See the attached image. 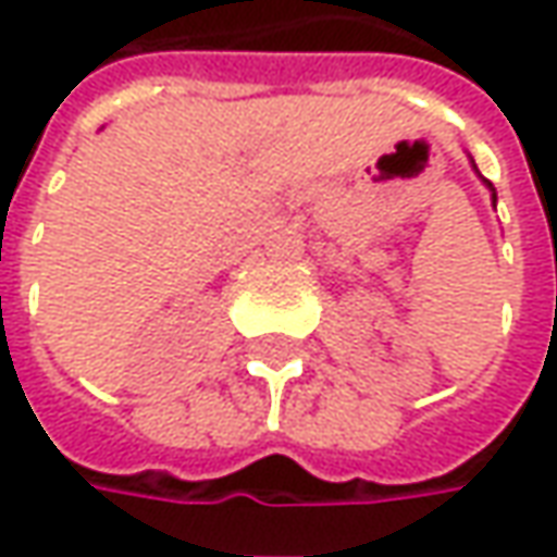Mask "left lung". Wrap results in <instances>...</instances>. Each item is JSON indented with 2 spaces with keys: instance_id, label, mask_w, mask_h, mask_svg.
I'll return each mask as SVG.
<instances>
[{
  "instance_id": "left-lung-1",
  "label": "left lung",
  "mask_w": 557,
  "mask_h": 557,
  "mask_svg": "<svg viewBox=\"0 0 557 557\" xmlns=\"http://www.w3.org/2000/svg\"><path fill=\"white\" fill-rule=\"evenodd\" d=\"M472 168H475V162H472ZM475 171H479V168H475ZM479 177H481V174H479ZM481 183H484V186H487V189H491V201H494V205H496V189H494V183H491V181H484V177H481Z\"/></svg>"
}]
</instances>
